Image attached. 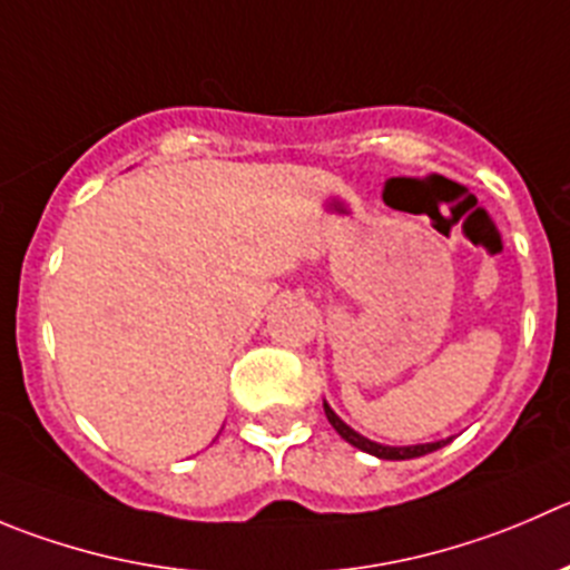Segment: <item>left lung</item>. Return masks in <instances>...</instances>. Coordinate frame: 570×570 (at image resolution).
I'll use <instances>...</instances> for the list:
<instances>
[{
  "instance_id": "left-lung-1",
  "label": "left lung",
  "mask_w": 570,
  "mask_h": 570,
  "mask_svg": "<svg viewBox=\"0 0 570 570\" xmlns=\"http://www.w3.org/2000/svg\"><path fill=\"white\" fill-rule=\"evenodd\" d=\"M324 414H327L330 425L338 431V436L344 439V442H350L352 448H357V451L363 453H372V456L377 459H389V462H403V459H416V456H425V453H433L439 451V448H444V444L451 442V439H439V442H425V444H381V442H372V439L361 436V433L355 431V428L346 425L344 420H341L338 414H335L333 409H330V403L324 400Z\"/></svg>"
}]
</instances>
